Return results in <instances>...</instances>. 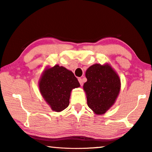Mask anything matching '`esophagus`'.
Returning a JSON list of instances; mask_svg holds the SVG:
<instances>
[{"label":"esophagus","instance_id":"1","mask_svg":"<svg viewBox=\"0 0 152 152\" xmlns=\"http://www.w3.org/2000/svg\"><path fill=\"white\" fill-rule=\"evenodd\" d=\"M78 81H79L80 84V85H81V86L83 85V81H82V78H78Z\"/></svg>","mask_w":152,"mask_h":152}]
</instances>
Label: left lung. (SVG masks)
<instances>
[{
	"mask_svg": "<svg viewBox=\"0 0 152 152\" xmlns=\"http://www.w3.org/2000/svg\"><path fill=\"white\" fill-rule=\"evenodd\" d=\"M83 88L87 104L96 115H103L111 108L121 91L119 75L109 64H94L87 69Z\"/></svg>",
	"mask_w": 152,
	"mask_h": 152,
	"instance_id": "1",
	"label": "left lung"
}]
</instances>
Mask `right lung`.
<instances>
[{"instance_id": "right-lung-1", "label": "right lung", "mask_w": 152, "mask_h": 152, "mask_svg": "<svg viewBox=\"0 0 152 152\" xmlns=\"http://www.w3.org/2000/svg\"><path fill=\"white\" fill-rule=\"evenodd\" d=\"M80 86L72 72L59 65L47 67L39 80L41 94L55 112H61L68 107L72 91Z\"/></svg>"}]
</instances>
